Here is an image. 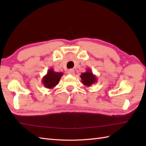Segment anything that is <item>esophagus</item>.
Returning a JSON list of instances; mask_svg holds the SVG:
<instances>
[{"label":"esophagus","mask_w":146,"mask_h":146,"mask_svg":"<svg viewBox=\"0 0 146 146\" xmlns=\"http://www.w3.org/2000/svg\"><path fill=\"white\" fill-rule=\"evenodd\" d=\"M68 72L69 74H70V75H74V74H75V70L73 69H70L68 70Z\"/></svg>","instance_id":"34e87169"}]
</instances>
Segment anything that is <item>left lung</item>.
I'll use <instances>...</instances> for the list:
<instances>
[{
	"mask_svg": "<svg viewBox=\"0 0 146 146\" xmlns=\"http://www.w3.org/2000/svg\"><path fill=\"white\" fill-rule=\"evenodd\" d=\"M80 78L82 79L81 82L83 84L86 86H90L97 82V76L93 74L91 69L89 68L86 69L85 72L81 74Z\"/></svg>",
	"mask_w": 146,
	"mask_h": 146,
	"instance_id": "left-lung-1",
	"label": "left lung"
}]
</instances>
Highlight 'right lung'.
I'll return each instance as SVG.
<instances>
[{"label":"right lung","instance_id":"add662e5","mask_svg":"<svg viewBox=\"0 0 146 146\" xmlns=\"http://www.w3.org/2000/svg\"><path fill=\"white\" fill-rule=\"evenodd\" d=\"M63 75V73L62 72H56L52 68H50L48 71L47 74L43 76L41 82L46 88L52 89L58 84Z\"/></svg>","mask_w":146,"mask_h":146}]
</instances>
